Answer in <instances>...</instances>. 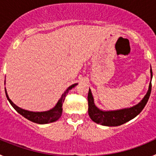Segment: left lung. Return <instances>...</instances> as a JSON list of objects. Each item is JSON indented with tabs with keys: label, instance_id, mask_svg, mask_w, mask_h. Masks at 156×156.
<instances>
[{
	"label": "left lung",
	"instance_id": "obj_1",
	"mask_svg": "<svg viewBox=\"0 0 156 156\" xmlns=\"http://www.w3.org/2000/svg\"><path fill=\"white\" fill-rule=\"evenodd\" d=\"M150 73H151V81L148 86V91L138 104L129 108L118 110H109V111H104V110L100 109L95 105L91 90L89 89L87 96L88 114L90 119L96 123H98L102 126H117L131 120L134 117L137 116L144 108L150 97L151 90V79H152L151 68L150 69Z\"/></svg>",
	"mask_w": 156,
	"mask_h": 156
}]
</instances>
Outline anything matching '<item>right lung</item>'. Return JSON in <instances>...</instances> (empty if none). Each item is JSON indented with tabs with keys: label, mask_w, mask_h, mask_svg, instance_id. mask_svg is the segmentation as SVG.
<instances>
[{
	"label": "right lung",
	"mask_w": 156,
	"mask_h": 156,
	"mask_svg": "<svg viewBox=\"0 0 156 156\" xmlns=\"http://www.w3.org/2000/svg\"><path fill=\"white\" fill-rule=\"evenodd\" d=\"M77 84H78V83H74V84L69 87L65 90L64 93L62 94L61 98H60L59 100L58 101V102L57 104L55 105V106L54 108H52L51 109L44 112H32L29 111V110L23 109V108H19V106L16 105V104H14L12 101V100L9 98L6 90H5V94H6V97L7 98H8V101L10 102V104L12 105V107H13V108L17 111V112H19L20 115L24 116L26 119H29L30 121L36 122V123H38V124H46V123H50V122H55V121H57L58 119L61 117L62 113V104L63 102H64L65 98H66V94L69 93V91L70 90H72L73 87H75ZM5 89H6V88H5Z\"/></svg>",
	"instance_id": "add662e5"
}]
</instances>
